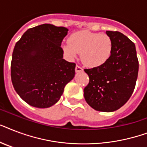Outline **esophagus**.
<instances>
[{"label": "esophagus", "mask_w": 147, "mask_h": 147, "mask_svg": "<svg viewBox=\"0 0 147 147\" xmlns=\"http://www.w3.org/2000/svg\"><path fill=\"white\" fill-rule=\"evenodd\" d=\"M76 72H81V71H83V69L81 66L78 65H76Z\"/></svg>", "instance_id": "esophagus-1"}]
</instances>
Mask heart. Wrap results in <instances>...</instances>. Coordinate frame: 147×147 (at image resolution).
<instances>
[{
    "mask_svg": "<svg viewBox=\"0 0 147 147\" xmlns=\"http://www.w3.org/2000/svg\"><path fill=\"white\" fill-rule=\"evenodd\" d=\"M68 42L62 45L65 53L71 59L81 53L82 62L92 68L105 64L113 50L112 39L106 33L78 31L69 36Z\"/></svg>",
    "mask_w": 147,
    "mask_h": 147,
    "instance_id": "b5f03b06",
    "label": "heart"
}]
</instances>
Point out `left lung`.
<instances>
[{
	"label": "left lung",
	"mask_w": 147,
	"mask_h": 147,
	"mask_svg": "<svg viewBox=\"0 0 147 147\" xmlns=\"http://www.w3.org/2000/svg\"><path fill=\"white\" fill-rule=\"evenodd\" d=\"M106 33L113 41L111 55L102 65L84 69L89 78L84 97L93 109L111 112L122 107L132 95L139 62L134 43L127 36L118 31Z\"/></svg>",
	"instance_id": "obj_1"
}]
</instances>
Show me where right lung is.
<instances>
[{"mask_svg":"<svg viewBox=\"0 0 147 147\" xmlns=\"http://www.w3.org/2000/svg\"><path fill=\"white\" fill-rule=\"evenodd\" d=\"M68 29L45 24L28 29L15 45L10 64L13 86L28 105L46 108L59 100L75 76V62L62 59Z\"/></svg>","mask_w":147,"mask_h":147,"instance_id":"1","label":"right lung"}]
</instances>
